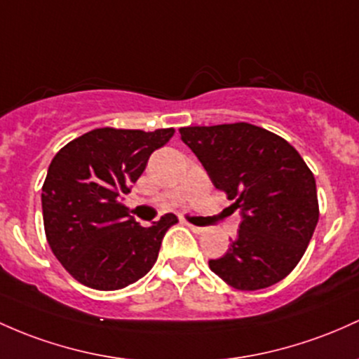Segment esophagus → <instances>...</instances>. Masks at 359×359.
Returning a JSON list of instances; mask_svg holds the SVG:
<instances>
[{
    "label": "esophagus",
    "instance_id": "obj_1",
    "mask_svg": "<svg viewBox=\"0 0 359 359\" xmlns=\"http://www.w3.org/2000/svg\"><path fill=\"white\" fill-rule=\"evenodd\" d=\"M186 224L189 228H191L192 231H194V233H204V231H206V228H203V226H194V224H191V223H187L186 222Z\"/></svg>",
    "mask_w": 359,
    "mask_h": 359
}]
</instances>
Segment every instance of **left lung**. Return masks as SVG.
<instances>
[{"label":"left lung","mask_w":359,"mask_h":359,"mask_svg":"<svg viewBox=\"0 0 359 359\" xmlns=\"http://www.w3.org/2000/svg\"><path fill=\"white\" fill-rule=\"evenodd\" d=\"M182 141L242 211L237 238L210 269L242 291L269 288L297 267L318 222L315 177L286 140L249 122L189 126Z\"/></svg>","instance_id":"8db88e82"}]
</instances>
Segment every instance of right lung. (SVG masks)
Instances as JSON below:
<instances>
[{
    "instance_id": "right-lung-1",
    "label": "right lung",
    "mask_w": 359,
    "mask_h": 359,
    "mask_svg": "<svg viewBox=\"0 0 359 359\" xmlns=\"http://www.w3.org/2000/svg\"><path fill=\"white\" fill-rule=\"evenodd\" d=\"M173 133V128L93 129L69 141L50 161L42 186L46 238L78 283L121 290L156 262L165 231L179 219L170 212L144 228L129 218L121 198Z\"/></svg>"
}]
</instances>
